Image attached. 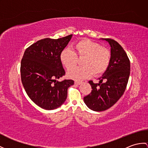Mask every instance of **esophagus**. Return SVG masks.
Masks as SVG:
<instances>
[{
    "label": "esophagus",
    "instance_id": "1",
    "mask_svg": "<svg viewBox=\"0 0 148 148\" xmlns=\"http://www.w3.org/2000/svg\"><path fill=\"white\" fill-rule=\"evenodd\" d=\"M82 84V82H77V81H76V82H75V85H80Z\"/></svg>",
    "mask_w": 148,
    "mask_h": 148
}]
</instances>
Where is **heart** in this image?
Here are the masks:
<instances>
[{"mask_svg":"<svg viewBox=\"0 0 148 148\" xmlns=\"http://www.w3.org/2000/svg\"><path fill=\"white\" fill-rule=\"evenodd\" d=\"M77 56L84 58L82 62L83 66L71 68L68 71V76L75 80H84L92 73L95 75L103 73L109 67L111 58L109 49L98 42L86 39L75 43L73 51L64 49L60 55L61 62L67 69L76 64Z\"/></svg>","mask_w":148,"mask_h":148,"instance_id":"b5f03b06","label":"heart"}]
</instances>
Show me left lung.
Wrapping results in <instances>:
<instances>
[{
  "mask_svg": "<svg viewBox=\"0 0 148 148\" xmlns=\"http://www.w3.org/2000/svg\"><path fill=\"white\" fill-rule=\"evenodd\" d=\"M102 39L110 46V62L99 78V84L88 82L92 92L84 98L86 106L97 112L109 109L119 100L125 92L131 70L130 61L122 47L114 39Z\"/></svg>",
  "mask_w": 148,
  "mask_h": 148,
  "instance_id": "1",
  "label": "left lung"
}]
</instances>
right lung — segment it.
Wrapping results in <instances>:
<instances>
[{
  "label": "right lung",
  "instance_id": "add662e5",
  "mask_svg": "<svg viewBox=\"0 0 148 148\" xmlns=\"http://www.w3.org/2000/svg\"><path fill=\"white\" fill-rule=\"evenodd\" d=\"M72 34L59 39L45 38L26 49L21 64V81L32 102L46 110L60 107L67 97L72 80L58 82L65 75L60 55Z\"/></svg>",
  "mask_w": 148,
  "mask_h": 148
}]
</instances>
